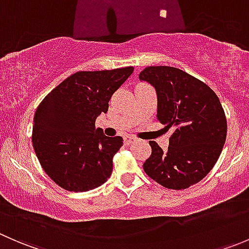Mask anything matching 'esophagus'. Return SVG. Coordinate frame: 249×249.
<instances>
[{"mask_svg":"<svg viewBox=\"0 0 249 249\" xmlns=\"http://www.w3.org/2000/svg\"><path fill=\"white\" fill-rule=\"evenodd\" d=\"M132 141H134V139H132V137H130V136H126V137H124V143L125 144H130V143L132 142Z\"/></svg>","mask_w":249,"mask_h":249,"instance_id":"obj_1","label":"esophagus"}]
</instances>
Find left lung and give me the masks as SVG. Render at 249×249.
Returning <instances> with one entry per match:
<instances>
[{
  "mask_svg": "<svg viewBox=\"0 0 249 249\" xmlns=\"http://www.w3.org/2000/svg\"><path fill=\"white\" fill-rule=\"evenodd\" d=\"M157 90L158 119L172 127L167 150L149 141L145 175L167 189H187L217 162L227 139V117L215 92L197 78L170 66H149L140 73Z\"/></svg>",
  "mask_w": 249,
  "mask_h": 249,
  "instance_id": "1",
  "label": "left lung"
}]
</instances>
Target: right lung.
I'll use <instances>...</instances> for the list:
<instances>
[{
	"mask_svg": "<svg viewBox=\"0 0 249 249\" xmlns=\"http://www.w3.org/2000/svg\"><path fill=\"white\" fill-rule=\"evenodd\" d=\"M134 67L80 71L67 77L42 100L32 127V145L50 179L69 192H88L112 173L123 137L105 136L95 120L108 110L115 90Z\"/></svg>",
	"mask_w": 249,
	"mask_h": 249,
	"instance_id": "right-lung-1",
	"label": "right lung"
}]
</instances>
